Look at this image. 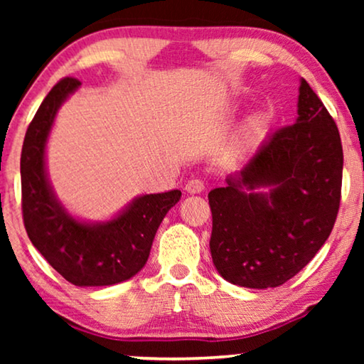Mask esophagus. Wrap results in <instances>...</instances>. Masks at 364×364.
<instances>
[{"label":"esophagus","mask_w":364,"mask_h":364,"mask_svg":"<svg viewBox=\"0 0 364 364\" xmlns=\"http://www.w3.org/2000/svg\"><path fill=\"white\" fill-rule=\"evenodd\" d=\"M186 191L188 193H200L205 191V183L200 178H192V181H188L186 183Z\"/></svg>","instance_id":"34e87169"}]
</instances>
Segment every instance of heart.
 <instances>
[{
  "instance_id": "1",
  "label": "heart",
  "mask_w": 364,
  "mask_h": 364,
  "mask_svg": "<svg viewBox=\"0 0 364 364\" xmlns=\"http://www.w3.org/2000/svg\"><path fill=\"white\" fill-rule=\"evenodd\" d=\"M272 116L268 112H258L250 119L245 131V147L253 149L265 141L272 127Z\"/></svg>"
}]
</instances>
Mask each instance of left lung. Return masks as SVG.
Listing matches in <instances>:
<instances>
[{
	"instance_id": "left-lung-1",
	"label": "left lung",
	"mask_w": 364,
	"mask_h": 364,
	"mask_svg": "<svg viewBox=\"0 0 364 364\" xmlns=\"http://www.w3.org/2000/svg\"><path fill=\"white\" fill-rule=\"evenodd\" d=\"M298 92L295 124L273 134L225 187L208 192L212 260L233 285H283L310 263L335 225L340 132L305 79Z\"/></svg>"
}]
</instances>
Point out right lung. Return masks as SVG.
Returning <instances> with one entry per match:
<instances>
[{"mask_svg":"<svg viewBox=\"0 0 364 364\" xmlns=\"http://www.w3.org/2000/svg\"><path fill=\"white\" fill-rule=\"evenodd\" d=\"M79 86L77 79H61L29 124L21 151L23 218L34 248L59 275L76 287H107L142 270L159 225L182 192L144 193L104 222L68 212L49 181L46 146L59 107Z\"/></svg>","mask_w":364,"mask_h":364,"instance_id":"obj_1","label":"right lung"}]
</instances>
